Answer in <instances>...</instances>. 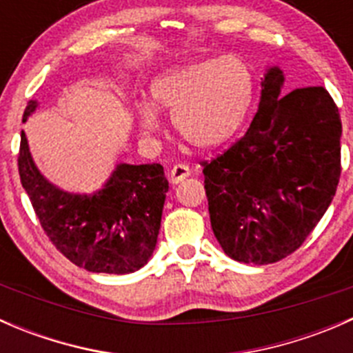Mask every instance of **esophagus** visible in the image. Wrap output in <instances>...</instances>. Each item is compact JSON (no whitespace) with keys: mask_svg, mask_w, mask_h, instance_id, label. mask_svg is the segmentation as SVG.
Listing matches in <instances>:
<instances>
[{"mask_svg":"<svg viewBox=\"0 0 353 353\" xmlns=\"http://www.w3.org/2000/svg\"><path fill=\"white\" fill-rule=\"evenodd\" d=\"M190 176H191V169L188 165H184V163H177V165H174L169 172V179L172 184L183 183V181Z\"/></svg>","mask_w":353,"mask_h":353,"instance_id":"1","label":"esophagus"}]
</instances>
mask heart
I'll return each instance as SVG.
<instances>
[{"mask_svg":"<svg viewBox=\"0 0 353 353\" xmlns=\"http://www.w3.org/2000/svg\"><path fill=\"white\" fill-rule=\"evenodd\" d=\"M152 104L138 105V126L152 137L160 130L157 110L172 117L179 138L198 150H215L243 130L254 99V77L237 54L174 68L157 77Z\"/></svg>","mask_w":353,"mask_h":353,"instance_id":"1","label":"heart"}]
</instances>
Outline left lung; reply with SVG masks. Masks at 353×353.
<instances>
[{
	"mask_svg": "<svg viewBox=\"0 0 353 353\" xmlns=\"http://www.w3.org/2000/svg\"><path fill=\"white\" fill-rule=\"evenodd\" d=\"M285 73L268 66L258 112L223 155L205 162L213 234L227 256L270 265L312 232L336 193L341 121L323 87L285 94Z\"/></svg>",
	"mask_w": 353,
	"mask_h": 353,
	"instance_id": "obj_1",
	"label": "left lung"
}]
</instances>
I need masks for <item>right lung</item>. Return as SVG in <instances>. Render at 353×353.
<instances>
[{"label":"right lung","instance_id":"obj_1","mask_svg":"<svg viewBox=\"0 0 353 353\" xmlns=\"http://www.w3.org/2000/svg\"><path fill=\"white\" fill-rule=\"evenodd\" d=\"M39 108L30 101L23 123ZM19 172L52 244L92 273L128 275L154 254L169 181L160 163H117L101 190L68 193L39 170L22 131Z\"/></svg>","mask_w":353,"mask_h":353}]
</instances>
